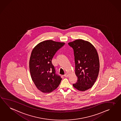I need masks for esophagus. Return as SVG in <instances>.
I'll use <instances>...</instances> for the list:
<instances>
[{"mask_svg": "<svg viewBox=\"0 0 121 121\" xmlns=\"http://www.w3.org/2000/svg\"><path fill=\"white\" fill-rule=\"evenodd\" d=\"M68 74L67 73H66V74H65L64 75V76H65V77H68Z\"/></svg>", "mask_w": 121, "mask_h": 121, "instance_id": "obj_1", "label": "esophagus"}]
</instances>
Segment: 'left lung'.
Listing matches in <instances>:
<instances>
[{"label":"left lung","instance_id":"obj_1","mask_svg":"<svg viewBox=\"0 0 121 121\" xmlns=\"http://www.w3.org/2000/svg\"><path fill=\"white\" fill-rule=\"evenodd\" d=\"M74 50L75 73L77 82L73 86L84 91L93 86L99 72V59L95 48L90 42L77 39L68 43Z\"/></svg>","mask_w":121,"mask_h":121}]
</instances>
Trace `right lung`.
Returning a JSON list of instances; mask_svg holds the SVG:
<instances>
[{"mask_svg":"<svg viewBox=\"0 0 121 121\" xmlns=\"http://www.w3.org/2000/svg\"><path fill=\"white\" fill-rule=\"evenodd\" d=\"M65 44L51 40L44 41L38 44L32 51L29 60L31 78L38 89L43 93L52 92L62 80L56 74L52 60Z\"/></svg>","mask_w":121,"mask_h":121,"instance_id":"obj_1","label":"right lung"}]
</instances>
